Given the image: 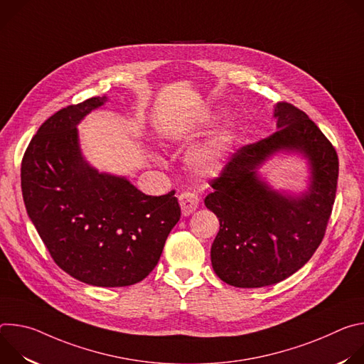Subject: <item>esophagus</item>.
Masks as SVG:
<instances>
[{
	"mask_svg": "<svg viewBox=\"0 0 364 364\" xmlns=\"http://www.w3.org/2000/svg\"><path fill=\"white\" fill-rule=\"evenodd\" d=\"M178 201H180L181 212L184 216L191 215L198 207V197H197V194H194L191 191H183L178 196Z\"/></svg>",
	"mask_w": 364,
	"mask_h": 364,
	"instance_id": "obj_1",
	"label": "esophagus"
}]
</instances>
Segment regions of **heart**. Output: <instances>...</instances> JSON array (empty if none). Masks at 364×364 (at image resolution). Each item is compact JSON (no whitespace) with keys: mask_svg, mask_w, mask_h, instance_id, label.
Segmentation results:
<instances>
[{"mask_svg":"<svg viewBox=\"0 0 364 364\" xmlns=\"http://www.w3.org/2000/svg\"><path fill=\"white\" fill-rule=\"evenodd\" d=\"M232 139L233 135L230 129H220L203 148L191 155V168L203 176L216 174L226 161Z\"/></svg>","mask_w":364,"mask_h":364,"instance_id":"b5f03b06","label":"heart"}]
</instances>
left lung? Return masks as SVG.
Segmentation results:
<instances>
[{"label": "left lung", "instance_id": "8db88e82", "mask_svg": "<svg viewBox=\"0 0 364 364\" xmlns=\"http://www.w3.org/2000/svg\"><path fill=\"white\" fill-rule=\"evenodd\" d=\"M278 131L236 149L204 204L220 229L212 245L216 275L237 288H261L302 268L324 239L338 180V155L328 138L292 103L275 108ZM279 149L304 151L314 181L302 198L291 199L259 182L254 168Z\"/></svg>", "mask_w": 364, "mask_h": 364}]
</instances>
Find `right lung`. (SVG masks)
<instances>
[{
	"instance_id": "1",
	"label": "right lung",
	"mask_w": 364,
	"mask_h": 364,
	"mask_svg": "<svg viewBox=\"0 0 364 364\" xmlns=\"http://www.w3.org/2000/svg\"><path fill=\"white\" fill-rule=\"evenodd\" d=\"M105 100L69 105L38 128L23 155L21 190L56 265L77 281L112 288L149 275L181 210L174 190L146 196L83 161L76 125Z\"/></svg>"
}]
</instances>
